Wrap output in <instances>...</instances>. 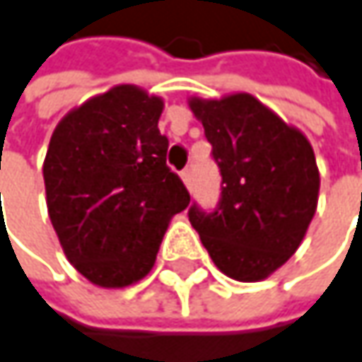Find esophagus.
<instances>
[{
	"label": "esophagus",
	"mask_w": 362,
	"mask_h": 362,
	"mask_svg": "<svg viewBox=\"0 0 362 362\" xmlns=\"http://www.w3.org/2000/svg\"><path fill=\"white\" fill-rule=\"evenodd\" d=\"M180 178L182 182H184V186H186V188H190V184H192V182H190V172H188V170H184V172H182Z\"/></svg>",
	"instance_id": "obj_1"
}]
</instances>
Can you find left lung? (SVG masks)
I'll return each mask as SVG.
<instances>
[{"instance_id":"1","label":"left lung","mask_w":362,"mask_h":362,"mask_svg":"<svg viewBox=\"0 0 362 362\" xmlns=\"http://www.w3.org/2000/svg\"><path fill=\"white\" fill-rule=\"evenodd\" d=\"M221 172L214 214L190 207L215 267L238 281H261L300 247L319 199V170L309 139L248 93L190 97Z\"/></svg>"}]
</instances>
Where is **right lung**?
Here are the masks:
<instances>
[{"instance_id": "1", "label": "right lung", "mask_w": 362, "mask_h": 362, "mask_svg": "<svg viewBox=\"0 0 362 362\" xmlns=\"http://www.w3.org/2000/svg\"><path fill=\"white\" fill-rule=\"evenodd\" d=\"M163 99L134 84L64 115L43 161L47 211L64 255L99 288H126L155 265L163 234L190 203L165 165Z\"/></svg>"}]
</instances>
